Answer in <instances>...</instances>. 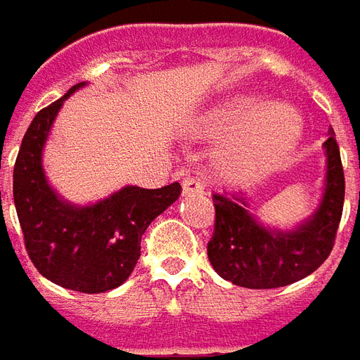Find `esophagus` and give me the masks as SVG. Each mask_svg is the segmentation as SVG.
I'll return each instance as SVG.
<instances>
[{
  "label": "esophagus",
  "instance_id": "34e87169",
  "mask_svg": "<svg viewBox=\"0 0 360 360\" xmlns=\"http://www.w3.org/2000/svg\"><path fill=\"white\" fill-rule=\"evenodd\" d=\"M182 190H184L186 196H202V194H204L202 182L198 178H194V176H186V178L182 180Z\"/></svg>",
  "mask_w": 360,
  "mask_h": 360
}]
</instances>
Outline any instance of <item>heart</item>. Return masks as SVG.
<instances>
[{
    "label": "heart",
    "instance_id": "1",
    "mask_svg": "<svg viewBox=\"0 0 360 360\" xmlns=\"http://www.w3.org/2000/svg\"><path fill=\"white\" fill-rule=\"evenodd\" d=\"M232 128L236 130L220 150L218 168L230 180H246L269 170L292 150L300 118L288 105H260L258 98L240 96L212 108L202 120V130L208 134Z\"/></svg>",
    "mask_w": 360,
    "mask_h": 360
}]
</instances>
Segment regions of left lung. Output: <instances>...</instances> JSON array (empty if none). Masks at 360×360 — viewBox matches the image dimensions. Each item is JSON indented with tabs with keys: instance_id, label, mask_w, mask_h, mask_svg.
I'll return each instance as SVG.
<instances>
[{
	"instance_id": "obj_1",
	"label": "left lung",
	"mask_w": 360,
	"mask_h": 360,
	"mask_svg": "<svg viewBox=\"0 0 360 360\" xmlns=\"http://www.w3.org/2000/svg\"><path fill=\"white\" fill-rule=\"evenodd\" d=\"M325 150L323 202L311 220L292 232L260 226L246 210L244 196L212 194L216 214L208 260L224 281L244 288H278L312 274L328 258L345 204V172L333 130Z\"/></svg>"
}]
</instances>
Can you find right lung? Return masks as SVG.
<instances>
[{
  "label": "right lung",
  "instance_id": "right-lung-1",
  "mask_svg": "<svg viewBox=\"0 0 360 360\" xmlns=\"http://www.w3.org/2000/svg\"><path fill=\"white\" fill-rule=\"evenodd\" d=\"M82 86L84 82L72 86L32 120L13 168V202L25 250L39 274L63 288L98 295L130 276L140 258L142 234L178 200L182 186H126L86 208L58 198L44 176L41 150L63 100Z\"/></svg>",
  "mask_w": 360,
  "mask_h": 360
}]
</instances>
